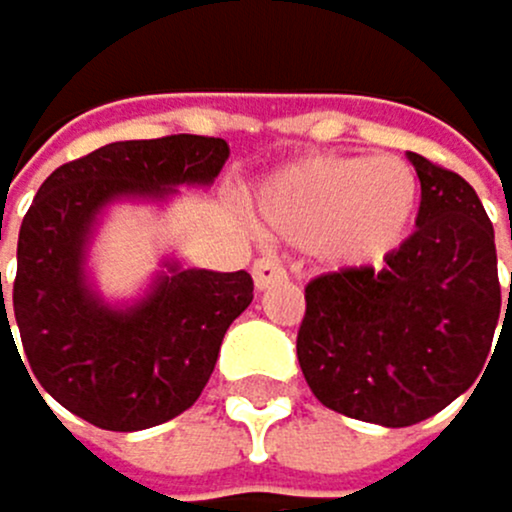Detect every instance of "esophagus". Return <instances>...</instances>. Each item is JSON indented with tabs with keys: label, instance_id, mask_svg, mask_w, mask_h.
Returning a JSON list of instances; mask_svg holds the SVG:
<instances>
[{
	"label": "esophagus",
	"instance_id": "obj_1",
	"mask_svg": "<svg viewBox=\"0 0 512 512\" xmlns=\"http://www.w3.org/2000/svg\"><path fill=\"white\" fill-rule=\"evenodd\" d=\"M253 282H256L259 291L285 282V266L278 259H272V256H262V259L253 262Z\"/></svg>",
	"mask_w": 512,
	"mask_h": 512
}]
</instances>
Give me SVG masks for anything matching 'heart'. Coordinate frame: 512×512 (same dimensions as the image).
Segmentation results:
<instances>
[{"mask_svg": "<svg viewBox=\"0 0 512 512\" xmlns=\"http://www.w3.org/2000/svg\"><path fill=\"white\" fill-rule=\"evenodd\" d=\"M420 179L401 156H314L262 185L259 224L269 237L317 246L343 266H378L410 237Z\"/></svg>", "mask_w": 512, "mask_h": 512, "instance_id": "heart-1", "label": "heart"}]
</instances>
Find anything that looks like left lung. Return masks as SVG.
<instances>
[{
  "instance_id": "8db88e82",
  "label": "left lung",
  "mask_w": 512,
  "mask_h": 512,
  "mask_svg": "<svg viewBox=\"0 0 512 512\" xmlns=\"http://www.w3.org/2000/svg\"><path fill=\"white\" fill-rule=\"evenodd\" d=\"M407 160L420 179L417 230L381 269L352 266L307 282L298 330V362L317 401L381 426H413L449 407L497 352L491 217L458 172L420 153Z\"/></svg>"
}]
</instances>
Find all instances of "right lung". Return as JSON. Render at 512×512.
Instances as JSON below:
<instances>
[{
	"instance_id": "right-lung-1",
	"label": "right lung",
	"mask_w": 512,
	"mask_h": 512,
	"mask_svg": "<svg viewBox=\"0 0 512 512\" xmlns=\"http://www.w3.org/2000/svg\"><path fill=\"white\" fill-rule=\"evenodd\" d=\"M227 156L230 147L221 137L118 140L44 179L18 230L9 304L0 272V352L5 343L18 352L9 323L15 320L37 378L34 391L41 385L76 417L115 433L150 430L198 401L227 327L253 301L250 272L166 262L147 298L108 307L86 285L82 262L105 205L115 198H166L179 185H208Z\"/></svg>"
}]
</instances>
